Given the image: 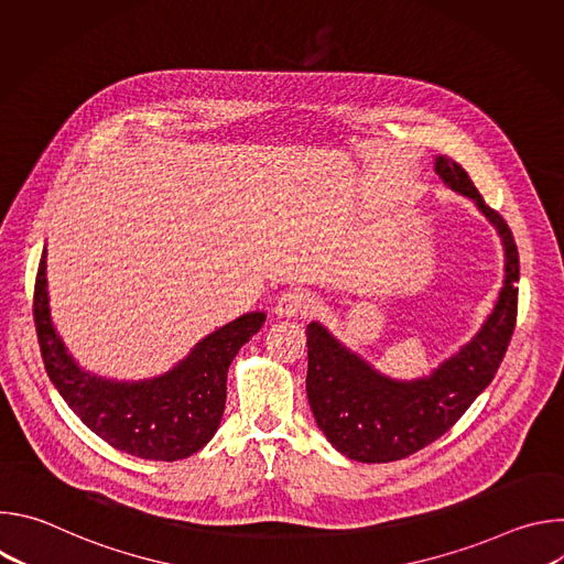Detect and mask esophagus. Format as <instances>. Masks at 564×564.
<instances>
[{
  "label": "esophagus",
  "instance_id": "esophagus-1",
  "mask_svg": "<svg viewBox=\"0 0 564 564\" xmlns=\"http://www.w3.org/2000/svg\"><path fill=\"white\" fill-rule=\"evenodd\" d=\"M312 307L310 294L303 290H288L276 299L274 305V314L276 316H285V318H294V316H305Z\"/></svg>",
  "mask_w": 564,
  "mask_h": 564
}]
</instances>
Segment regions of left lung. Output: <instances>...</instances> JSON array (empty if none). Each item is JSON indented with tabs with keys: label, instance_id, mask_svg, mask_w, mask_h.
I'll return each instance as SVG.
<instances>
[{
	"label": "left lung",
	"instance_id": "left-lung-1",
	"mask_svg": "<svg viewBox=\"0 0 564 564\" xmlns=\"http://www.w3.org/2000/svg\"><path fill=\"white\" fill-rule=\"evenodd\" d=\"M435 172L498 229L505 246V283L477 335L429 377L411 381L377 372L318 321L305 328V390L312 415L328 442L357 462L404 459L442 437L491 383L516 328L520 257L507 220L485 203L455 160L437 155Z\"/></svg>",
	"mask_w": 564,
	"mask_h": 564
}]
</instances>
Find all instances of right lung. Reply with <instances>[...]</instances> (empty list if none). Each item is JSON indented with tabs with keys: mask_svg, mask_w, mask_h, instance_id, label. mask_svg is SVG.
Returning a JSON list of instances; mask_svg holds the SVG:
<instances>
[{
	"mask_svg": "<svg viewBox=\"0 0 564 564\" xmlns=\"http://www.w3.org/2000/svg\"><path fill=\"white\" fill-rule=\"evenodd\" d=\"M33 318L46 375L83 424L122 453L176 462L200 451L218 431L227 397V368L240 346L261 330L265 312H248L207 335L165 375L140 381L98 377L75 364L53 326L44 248L35 279Z\"/></svg>",
	"mask_w": 564,
	"mask_h": 564,
	"instance_id": "right-lung-1",
	"label": "right lung"
}]
</instances>
